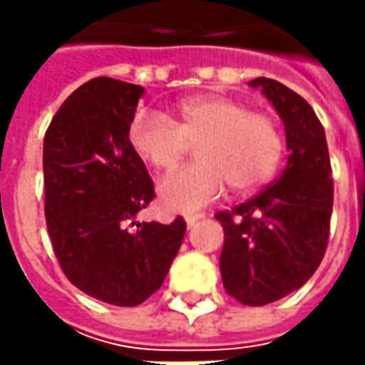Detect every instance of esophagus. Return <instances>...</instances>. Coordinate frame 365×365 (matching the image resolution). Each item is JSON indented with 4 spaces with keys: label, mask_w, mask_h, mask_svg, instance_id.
<instances>
[{
    "label": "esophagus",
    "mask_w": 365,
    "mask_h": 365,
    "mask_svg": "<svg viewBox=\"0 0 365 365\" xmlns=\"http://www.w3.org/2000/svg\"><path fill=\"white\" fill-rule=\"evenodd\" d=\"M185 219H187V225H189V227H192L197 221H201V219H203V215H201V213H190V215H187Z\"/></svg>",
    "instance_id": "1"
}]
</instances>
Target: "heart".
I'll return each mask as SVG.
<instances>
[{"mask_svg": "<svg viewBox=\"0 0 365 365\" xmlns=\"http://www.w3.org/2000/svg\"><path fill=\"white\" fill-rule=\"evenodd\" d=\"M128 142L138 158L173 173L190 146L199 162L166 178L160 201L168 211H195L225 189L247 195L272 180L284 158V132L266 111L225 95H197L176 106V120L142 111L130 123Z\"/></svg>", "mask_w": 365, "mask_h": 365, "instance_id": "heart-1", "label": "heart"}]
</instances>
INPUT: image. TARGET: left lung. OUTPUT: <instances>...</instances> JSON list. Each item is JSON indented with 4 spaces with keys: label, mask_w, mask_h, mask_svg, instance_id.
Wrapping results in <instances>:
<instances>
[{
    "label": "left lung",
    "mask_w": 365,
    "mask_h": 365,
    "mask_svg": "<svg viewBox=\"0 0 365 365\" xmlns=\"http://www.w3.org/2000/svg\"><path fill=\"white\" fill-rule=\"evenodd\" d=\"M262 87L287 130L290 150L280 178L254 199L219 211L223 250L219 258L227 294L247 307L280 301L315 274L329 242L333 178L325 130L299 93L272 78Z\"/></svg>",
    "instance_id": "1"
}]
</instances>
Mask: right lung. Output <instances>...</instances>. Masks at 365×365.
Listing matches in <instances>:
<instances>
[{
	"label": "right lung",
	"instance_id": "1",
	"mask_svg": "<svg viewBox=\"0 0 365 365\" xmlns=\"http://www.w3.org/2000/svg\"><path fill=\"white\" fill-rule=\"evenodd\" d=\"M142 93L125 81L91 78L54 113L42 152L54 256L78 290L115 307H138L162 287L187 232L180 215L168 225L129 223L156 197L128 142Z\"/></svg>",
	"mask_w": 365,
	"mask_h": 365
}]
</instances>
